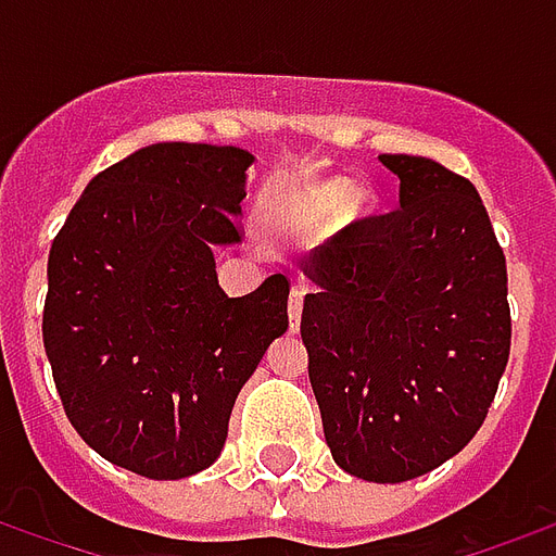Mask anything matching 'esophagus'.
I'll list each match as a JSON object with an SVG mask.
<instances>
[{"label": "esophagus", "mask_w": 556, "mask_h": 556, "mask_svg": "<svg viewBox=\"0 0 556 556\" xmlns=\"http://www.w3.org/2000/svg\"><path fill=\"white\" fill-rule=\"evenodd\" d=\"M301 309H303V289H291L289 294V325L291 330H298L301 327Z\"/></svg>", "instance_id": "34e87169"}]
</instances>
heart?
Instances as JSON below:
<instances>
[{
	"instance_id": "obj_1",
	"label": "heart",
	"mask_w": 556,
	"mask_h": 556,
	"mask_svg": "<svg viewBox=\"0 0 556 556\" xmlns=\"http://www.w3.org/2000/svg\"><path fill=\"white\" fill-rule=\"evenodd\" d=\"M351 195H354V184L345 181V178H337V181H325L306 190L301 195V214L303 219L309 223H330L342 214V207L349 205Z\"/></svg>"
}]
</instances>
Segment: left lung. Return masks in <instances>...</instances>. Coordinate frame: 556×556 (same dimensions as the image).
Instances as JSON below:
<instances>
[{"instance_id":"8db88e82","label":"left lung","mask_w":556,"mask_h":556,"mask_svg":"<svg viewBox=\"0 0 556 556\" xmlns=\"http://www.w3.org/2000/svg\"><path fill=\"white\" fill-rule=\"evenodd\" d=\"M399 207L301 262V337L333 462L405 482L462 453L509 361L506 258L477 187L441 163L381 154Z\"/></svg>"}]
</instances>
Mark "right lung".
Instances as JSON below:
<instances>
[{"label":"right lung","instance_id":"obj_1","mask_svg":"<svg viewBox=\"0 0 556 556\" xmlns=\"http://www.w3.org/2000/svg\"><path fill=\"white\" fill-rule=\"evenodd\" d=\"M253 154L157 142L98 172L47 262L43 349L71 426L148 479L217 462L235 399L289 330V279L219 289L214 247L241 241Z\"/></svg>","mask_w":556,"mask_h":556}]
</instances>
